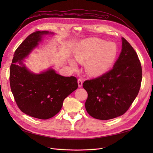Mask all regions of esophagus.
<instances>
[{"instance_id":"34e87169","label":"esophagus","mask_w":153,"mask_h":153,"mask_svg":"<svg viewBox=\"0 0 153 153\" xmlns=\"http://www.w3.org/2000/svg\"><path fill=\"white\" fill-rule=\"evenodd\" d=\"M82 84H83V79H82V78H79V79H78V87H81L82 86Z\"/></svg>"}]
</instances>
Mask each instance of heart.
I'll list each match as a JSON object with an SVG mask.
<instances>
[{
  "label": "heart",
  "mask_w": 153,
  "mask_h": 153,
  "mask_svg": "<svg viewBox=\"0 0 153 153\" xmlns=\"http://www.w3.org/2000/svg\"><path fill=\"white\" fill-rule=\"evenodd\" d=\"M117 55V50L114 44L96 39L82 43L75 57L78 62H86L85 71L89 75L97 76L112 66ZM70 64L73 69L77 68L75 62L71 61Z\"/></svg>",
  "instance_id": "obj_1"
}]
</instances>
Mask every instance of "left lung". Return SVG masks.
<instances>
[{"mask_svg": "<svg viewBox=\"0 0 153 153\" xmlns=\"http://www.w3.org/2000/svg\"><path fill=\"white\" fill-rule=\"evenodd\" d=\"M142 77L138 55L122 38V50L113 68L99 77L85 80L88 94L85 106L91 117L108 120L123 115L139 92Z\"/></svg>", "mask_w": 153, "mask_h": 153, "instance_id": "obj_1", "label": "left lung"}]
</instances>
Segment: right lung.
Listing matches in <instances>:
<instances>
[{
	"mask_svg": "<svg viewBox=\"0 0 153 153\" xmlns=\"http://www.w3.org/2000/svg\"><path fill=\"white\" fill-rule=\"evenodd\" d=\"M50 33L36 31L27 36L15 50L10 66V87L17 106L25 114L40 119H50L59 113L64 100L78 88L75 76H61L52 69L34 74L23 64L42 36Z\"/></svg>",
	"mask_w": 153,
	"mask_h": 153,
	"instance_id": "1",
	"label": "right lung"
}]
</instances>
